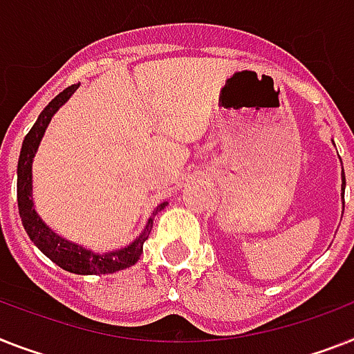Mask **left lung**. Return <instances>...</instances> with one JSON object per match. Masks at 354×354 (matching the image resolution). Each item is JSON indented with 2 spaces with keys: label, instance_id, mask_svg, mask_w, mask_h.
<instances>
[{
  "label": "left lung",
  "instance_id": "8db88e82",
  "mask_svg": "<svg viewBox=\"0 0 354 354\" xmlns=\"http://www.w3.org/2000/svg\"><path fill=\"white\" fill-rule=\"evenodd\" d=\"M342 180H344V187H342V189H344V191H346V174H344V176H342Z\"/></svg>",
  "mask_w": 354,
  "mask_h": 354
}]
</instances>
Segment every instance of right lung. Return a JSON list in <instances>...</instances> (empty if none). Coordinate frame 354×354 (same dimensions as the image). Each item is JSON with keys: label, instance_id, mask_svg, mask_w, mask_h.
Masks as SVG:
<instances>
[{"label": "right lung", "instance_id": "add662e5", "mask_svg": "<svg viewBox=\"0 0 354 354\" xmlns=\"http://www.w3.org/2000/svg\"><path fill=\"white\" fill-rule=\"evenodd\" d=\"M77 88V85H71L63 93L57 94L53 102L48 103L47 107L43 109L41 114L37 116L36 123L32 129L28 131V134L23 140L21 152H19L18 160V209L19 218L25 227V231L30 236L34 243L39 247V251L47 254L54 263L65 269L68 272H76V274H111V272L123 271L127 267L134 266L143 252V242L147 240L152 229V218H149L147 225L143 229L140 236L131 243V245L123 247L120 251L105 252V254H96L91 252L83 247L76 245L73 242L63 240L62 236H57L56 232H53L45 223L41 222V218L37 216L34 211L32 203V158L37 151V145L41 142L43 132L47 129L50 118L54 116V112L62 107L63 103L67 102L68 97L73 96V93ZM167 203L158 205L156 212L162 211ZM154 214V212H152Z\"/></svg>", "mask_w": 354, "mask_h": 354}]
</instances>
